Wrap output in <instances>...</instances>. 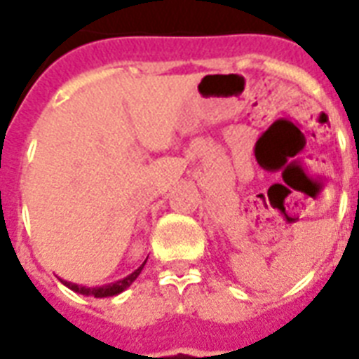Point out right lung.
Instances as JSON below:
<instances>
[{
  "mask_svg": "<svg viewBox=\"0 0 359 359\" xmlns=\"http://www.w3.org/2000/svg\"><path fill=\"white\" fill-rule=\"evenodd\" d=\"M145 264H141L135 272H132L130 276H126L124 279H119V281H115V283H109V285H102V287H83V285H76V283H70V281H63V285H67L70 290H74L78 294H86V296H95V298H109V296H115V294H121L124 289H128L130 285L134 283L135 278L140 276L141 270H143Z\"/></svg>",
  "mask_w": 359,
  "mask_h": 359,
  "instance_id": "add662e5",
  "label": "right lung"
}]
</instances>
